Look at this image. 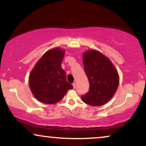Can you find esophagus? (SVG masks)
<instances>
[{
  "label": "esophagus",
  "instance_id": "1",
  "mask_svg": "<svg viewBox=\"0 0 146 146\" xmlns=\"http://www.w3.org/2000/svg\"><path fill=\"white\" fill-rule=\"evenodd\" d=\"M73 88H75V86H76V84L75 83H73Z\"/></svg>",
  "mask_w": 146,
  "mask_h": 146
}]
</instances>
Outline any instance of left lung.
Segmentation results:
<instances>
[{"mask_svg":"<svg viewBox=\"0 0 146 146\" xmlns=\"http://www.w3.org/2000/svg\"><path fill=\"white\" fill-rule=\"evenodd\" d=\"M83 62L90 86L88 93L82 95V100L90 106L105 104L117 89L118 72L111 61L96 50L84 53Z\"/></svg>","mask_w":146,"mask_h":146,"instance_id":"1","label":"left lung"}]
</instances>
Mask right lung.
I'll return each instance as SVG.
<instances>
[{"label":"right lung","instance_id":"obj_1","mask_svg":"<svg viewBox=\"0 0 146 146\" xmlns=\"http://www.w3.org/2000/svg\"><path fill=\"white\" fill-rule=\"evenodd\" d=\"M65 52L60 48L48 50L41 57L30 73L29 84L31 93L42 103L58 102L73 86L66 81L61 66Z\"/></svg>","mask_w":146,"mask_h":146}]
</instances>
